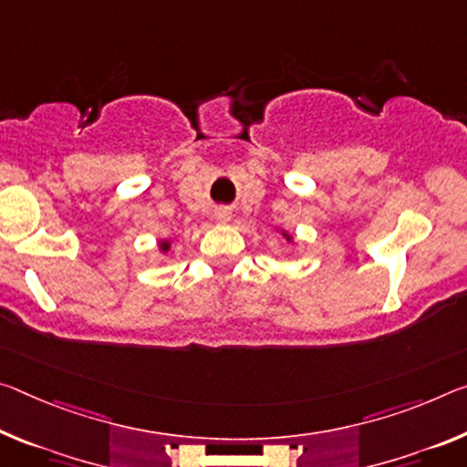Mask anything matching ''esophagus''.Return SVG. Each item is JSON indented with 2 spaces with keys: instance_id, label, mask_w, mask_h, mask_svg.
I'll return each mask as SVG.
<instances>
[{
  "instance_id": "1",
  "label": "esophagus",
  "mask_w": 467,
  "mask_h": 467,
  "mask_svg": "<svg viewBox=\"0 0 467 467\" xmlns=\"http://www.w3.org/2000/svg\"><path fill=\"white\" fill-rule=\"evenodd\" d=\"M213 216H216V220L218 222H231V218H233V213H231V210H226V207H220V210H216V213H213Z\"/></svg>"
}]
</instances>
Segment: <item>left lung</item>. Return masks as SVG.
Segmentation results:
<instances>
[{"mask_svg": "<svg viewBox=\"0 0 467 467\" xmlns=\"http://www.w3.org/2000/svg\"><path fill=\"white\" fill-rule=\"evenodd\" d=\"M276 233H280V236H283L286 243H293V245H295V236L288 233V231H285V228H283V231H280V228H276Z\"/></svg>", "mask_w": 467, "mask_h": 467, "instance_id": "obj_1", "label": "left lung"}]
</instances>
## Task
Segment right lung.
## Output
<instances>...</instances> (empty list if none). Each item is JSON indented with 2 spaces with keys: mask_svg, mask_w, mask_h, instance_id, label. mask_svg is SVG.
<instances>
[{
  "mask_svg": "<svg viewBox=\"0 0 467 467\" xmlns=\"http://www.w3.org/2000/svg\"><path fill=\"white\" fill-rule=\"evenodd\" d=\"M170 247H172V239H160L158 241V251H160V254H168Z\"/></svg>",
  "mask_w": 467,
  "mask_h": 467,
  "instance_id": "add662e5",
  "label": "right lung"
}]
</instances>
